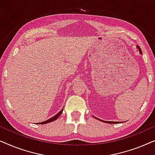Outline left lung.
<instances>
[{
    "mask_svg": "<svg viewBox=\"0 0 155 155\" xmlns=\"http://www.w3.org/2000/svg\"><path fill=\"white\" fill-rule=\"evenodd\" d=\"M137 48L139 49L140 54H142V51H141V49H140V46H137ZM94 118H96V119H97V120H100V121H102V122H104V123H107V124H118V123H120V122H116V121H106V120H103L99 119V118L94 117Z\"/></svg>",
    "mask_w": 155,
    "mask_h": 155,
    "instance_id": "obj_1",
    "label": "left lung"
}]
</instances>
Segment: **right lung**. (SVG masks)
<instances>
[{
    "label": "right lung",
    "mask_w": 155,
    "mask_h": 155,
    "mask_svg": "<svg viewBox=\"0 0 155 155\" xmlns=\"http://www.w3.org/2000/svg\"><path fill=\"white\" fill-rule=\"evenodd\" d=\"M63 108L61 110L60 112H58V114H56V115H55V116H54V117L51 118H49V119L45 120V121H43V122H41V123H37V124H48V123H50V122L54 121V120H56L57 119V118H58L59 117V116L61 115V113H62V112H63Z\"/></svg>",
    "instance_id": "add662e5"
}]
</instances>
